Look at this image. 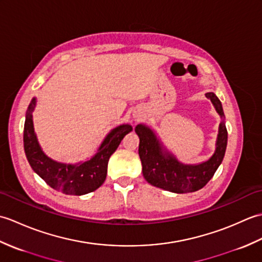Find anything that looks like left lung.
Returning <instances> with one entry per match:
<instances>
[{"mask_svg":"<svg viewBox=\"0 0 262 262\" xmlns=\"http://www.w3.org/2000/svg\"><path fill=\"white\" fill-rule=\"evenodd\" d=\"M206 97L210 99L221 117H224L220 99L213 92L206 93ZM135 132L140 136L138 154L142 161L143 176L145 180L154 187L177 193L193 192L207 185L223 161L227 145L226 126L224 121H222L213 157L204 163L186 165L163 152L157 137L148 127L137 125Z\"/></svg>","mask_w":262,"mask_h":262,"instance_id":"8db88e82","label":"left lung"}]
</instances>
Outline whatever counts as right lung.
Here are the masks:
<instances>
[{
	"mask_svg": "<svg viewBox=\"0 0 262 262\" xmlns=\"http://www.w3.org/2000/svg\"><path fill=\"white\" fill-rule=\"evenodd\" d=\"M35 105L36 99H32L27 110L24 129L25 152L32 170L37 172L48 186L66 194L81 196L96 190L107 177L108 161L111 154L119 146L124 136L133 130V127L121 125L115 128L104 138L98 153L91 160L77 165H66L47 158L39 146L33 130L31 115Z\"/></svg>",
	"mask_w": 262,
	"mask_h": 262,
	"instance_id": "1",
	"label": "right lung"
}]
</instances>
